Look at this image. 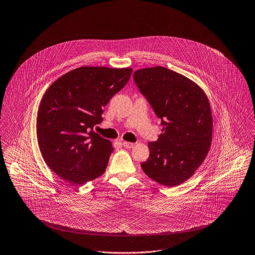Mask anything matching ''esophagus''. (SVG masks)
<instances>
[{
    "label": "esophagus",
    "mask_w": 255,
    "mask_h": 255,
    "mask_svg": "<svg viewBox=\"0 0 255 255\" xmlns=\"http://www.w3.org/2000/svg\"><path fill=\"white\" fill-rule=\"evenodd\" d=\"M122 145H123L124 148H127V149H131V148H133L135 146L134 143H130V142H123Z\"/></svg>",
    "instance_id": "esophagus-1"
}]
</instances>
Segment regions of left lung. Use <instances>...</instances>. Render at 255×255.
I'll list each match as a JSON object with an SVG mask.
<instances>
[{
  "mask_svg": "<svg viewBox=\"0 0 255 255\" xmlns=\"http://www.w3.org/2000/svg\"><path fill=\"white\" fill-rule=\"evenodd\" d=\"M134 81L162 125V134L149 143L150 156L141 167L161 185H179L194 174L210 150L209 100L193 81L164 67L140 69Z\"/></svg>",
  "mask_w": 255,
  "mask_h": 255,
  "instance_id": "left-lung-1",
  "label": "left lung"
}]
</instances>
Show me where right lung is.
<instances>
[{
	"instance_id": "add662e5",
	"label": "right lung",
	"mask_w": 255,
	"mask_h": 255,
	"mask_svg": "<svg viewBox=\"0 0 255 255\" xmlns=\"http://www.w3.org/2000/svg\"><path fill=\"white\" fill-rule=\"evenodd\" d=\"M132 68L80 67L56 80L44 94L37 113L39 150L61 178L84 184L105 171L113 147L93 131L103 108L128 83Z\"/></svg>"
}]
</instances>
